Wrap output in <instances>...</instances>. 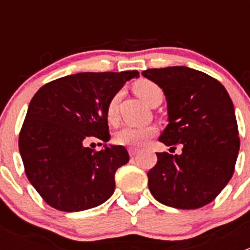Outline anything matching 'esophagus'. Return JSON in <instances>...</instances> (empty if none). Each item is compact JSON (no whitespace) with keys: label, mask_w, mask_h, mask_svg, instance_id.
Here are the masks:
<instances>
[{"label":"esophagus","mask_w":250,"mask_h":250,"mask_svg":"<svg viewBox=\"0 0 250 250\" xmlns=\"http://www.w3.org/2000/svg\"><path fill=\"white\" fill-rule=\"evenodd\" d=\"M128 152H129V156H130V157H134V156H137V155H138V152H139V150H138V148H133V147H130L129 150H128Z\"/></svg>","instance_id":"obj_1"}]
</instances>
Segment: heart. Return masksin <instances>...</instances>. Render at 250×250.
<instances>
[{"mask_svg":"<svg viewBox=\"0 0 250 250\" xmlns=\"http://www.w3.org/2000/svg\"><path fill=\"white\" fill-rule=\"evenodd\" d=\"M134 92L148 105H152L156 100L162 99L163 92L156 83L147 80H141L134 84ZM118 103H120V93L113 95L106 106V118L110 123L117 121ZM156 129L153 127H133L125 125L118 130L115 135V141L118 145L139 147L144 145L151 137H153Z\"/></svg>","mask_w":250,"mask_h":250,"instance_id":"b5f03b06","label":"heart"}]
</instances>
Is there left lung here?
I'll use <instances>...</instances> for the list:
<instances>
[{"label": "left lung", "instance_id": "8db88e82", "mask_svg": "<svg viewBox=\"0 0 250 250\" xmlns=\"http://www.w3.org/2000/svg\"><path fill=\"white\" fill-rule=\"evenodd\" d=\"M143 76L162 88L167 100L168 125L158 140L183 144L181 155L157 153L148 188L165 206L201 208L233 174L239 138L232 100L219 81L190 67L148 69Z\"/></svg>", "mask_w": 250, "mask_h": 250}]
</instances>
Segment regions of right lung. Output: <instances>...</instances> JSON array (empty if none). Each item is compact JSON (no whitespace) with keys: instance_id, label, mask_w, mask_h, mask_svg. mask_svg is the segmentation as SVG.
I'll return each mask as SVG.
<instances>
[{"instance_id":"1","label":"right lung","mask_w":250,"mask_h":250,"mask_svg":"<svg viewBox=\"0 0 250 250\" xmlns=\"http://www.w3.org/2000/svg\"><path fill=\"white\" fill-rule=\"evenodd\" d=\"M138 71L81 72L37 90L19 135L27 179L46 202L62 211H81L107 201L115 173L129 161L125 146H85L88 137L110 140L106 106Z\"/></svg>"}]
</instances>
